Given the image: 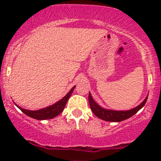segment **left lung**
Listing matches in <instances>:
<instances>
[{"label":"left lung","instance_id":"obj_1","mask_svg":"<svg viewBox=\"0 0 161 161\" xmlns=\"http://www.w3.org/2000/svg\"><path fill=\"white\" fill-rule=\"evenodd\" d=\"M147 98H148V95H147L145 100L140 104L138 105L136 108H132V109L128 110V111H114V110L105 109V108L100 107L92 99L90 92L89 93V103H90L91 110L93 112L94 114L97 118H100V119L103 120V121H111V122H119V121H122L124 120L131 118L134 114H136L141 108H143L146 102H147Z\"/></svg>","mask_w":161,"mask_h":161}]
</instances>
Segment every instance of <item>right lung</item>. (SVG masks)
Here are the masks:
<instances>
[{
    "label": "right lung",
    "mask_w": 161,
    "mask_h": 161,
    "mask_svg": "<svg viewBox=\"0 0 161 161\" xmlns=\"http://www.w3.org/2000/svg\"><path fill=\"white\" fill-rule=\"evenodd\" d=\"M75 88V86L71 88V90L63 97L62 99L59 100V101L56 102L53 104L50 105L49 107H47V108H43V109L37 110V111H30V110H25L23 108H20L19 105L15 104L19 109L21 110L24 114L27 115V116L30 117V118H34V119L36 120H47V119H51V118H55V117L58 116V114L61 113L64 110V107H65L66 103H67L68 100H69V97L72 93L73 90Z\"/></svg>",
    "instance_id": "add662e5"
}]
</instances>
